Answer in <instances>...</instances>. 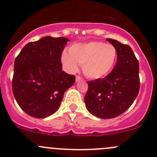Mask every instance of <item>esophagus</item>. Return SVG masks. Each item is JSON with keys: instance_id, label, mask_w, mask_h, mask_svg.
<instances>
[{"instance_id": "esophagus-1", "label": "esophagus", "mask_w": 157, "mask_h": 157, "mask_svg": "<svg viewBox=\"0 0 157 157\" xmlns=\"http://www.w3.org/2000/svg\"><path fill=\"white\" fill-rule=\"evenodd\" d=\"M81 80H83V79L81 78V77H79V76H77V77H76V82H79V81H81Z\"/></svg>"}]
</instances>
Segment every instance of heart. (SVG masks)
<instances>
[{
  "label": "heart",
  "mask_w": 157,
  "mask_h": 157,
  "mask_svg": "<svg viewBox=\"0 0 157 157\" xmlns=\"http://www.w3.org/2000/svg\"><path fill=\"white\" fill-rule=\"evenodd\" d=\"M69 53L63 52L61 55L65 70L73 74L80 64L84 75L93 80L108 75L115 66L118 54L114 45L102 41L74 44L70 48Z\"/></svg>",
  "instance_id": "1"
}]
</instances>
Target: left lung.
Here are the masks:
<instances>
[{"instance_id":"8db88e82","label":"left lung","mask_w":157,"mask_h":157,"mask_svg":"<svg viewBox=\"0 0 157 157\" xmlns=\"http://www.w3.org/2000/svg\"><path fill=\"white\" fill-rule=\"evenodd\" d=\"M117 48V63L105 78L88 82L84 97L87 110L100 119L121 115L132 105L140 90L139 62L128 45L106 39Z\"/></svg>"}]
</instances>
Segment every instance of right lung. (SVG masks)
Here are the masks:
<instances>
[{"label": "right lung", "mask_w": 157, "mask_h": 157, "mask_svg": "<svg viewBox=\"0 0 157 157\" xmlns=\"http://www.w3.org/2000/svg\"><path fill=\"white\" fill-rule=\"evenodd\" d=\"M66 37L46 36L24 46L13 67L12 90L20 107L35 118H46L60 107L75 77L62 71Z\"/></svg>", "instance_id": "right-lung-1"}]
</instances>
